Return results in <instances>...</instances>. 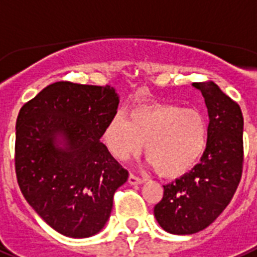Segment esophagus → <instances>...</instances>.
Segmentation results:
<instances>
[{
  "instance_id": "esophagus-1",
  "label": "esophagus",
  "mask_w": 257,
  "mask_h": 257,
  "mask_svg": "<svg viewBox=\"0 0 257 257\" xmlns=\"http://www.w3.org/2000/svg\"><path fill=\"white\" fill-rule=\"evenodd\" d=\"M128 182H130V185H141L145 182V180L141 178V177L135 176V174H130L128 176Z\"/></svg>"
}]
</instances>
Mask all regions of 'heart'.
Here are the masks:
<instances>
[{"mask_svg": "<svg viewBox=\"0 0 257 257\" xmlns=\"http://www.w3.org/2000/svg\"><path fill=\"white\" fill-rule=\"evenodd\" d=\"M103 141L120 161L142 151L161 176H185L200 164L209 145V119L204 111L176 103H146L126 115L115 114Z\"/></svg>", "mask_w": 257, "mask_h": 257, "instance_id": "heart-1", "label": "heart"}]
</instances>
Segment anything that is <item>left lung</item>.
Wrapping results in <instances>:
<instances>
[{"label":"left lung","mask_w":257,"mask_h":257,"mask_svg":"<svg viewBox=\"0 0 257 257\" xmlns=\"http://www.w3.org/2000/svg\"><path fill=\"white\" fill-rule=\"evenodd\" d=\"M209 114V145L192 172L164 185L154 206L157 221L173 234H193L210 225L229 204L244 165L241 108L213 81L193 83Z\"/></svg>","instance_id":"left-lung-1"}]
</instances>
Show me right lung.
Returning a JSON list of instances; mask_svg holds the SVG:
<instances>
[{
  "label": "right lung",
  "mask_w": 257,
  "mask_h": 257,
  "mask_svg": "<svg viewBox=\"0 0 257 257\" xmlns=\"http://www.w3.org/2000/svg\"><path fill=\"white\" fill-rule=\"evenodd\" d=\"M110 85L56 81L27 101L16 122L15 168L28 204L59 233L83 238L104 226L128 172L100 142L116 114ZM59 132L65 149L54 146Z\"/></svg>",
  "instance_id": "right-lung-1"
}]
</instances>
